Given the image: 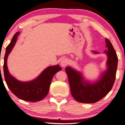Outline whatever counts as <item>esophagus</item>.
Segmentation results:
<instances>
[{
    "label": "esophagus",
    "mask_w": 125,
    "mask_h": 125,
    "mask_svg": "<svg viewBox=\"0 0 125 125\" xmlns=\"http://www.w3.org/2000/svg\"><path fill=\"white\" fill-rule=\"evenodd\" d=\"M68 60L66 58L62 59V60L60 61V65H61V66L62 67H65L68 64Z\"/></svg>",
    "instance_id": "obj_1"
}]
</instances>
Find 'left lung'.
Here are the masks:
<instances>
[{"instance_id":"obj_1","label":"left lung","mask_w":125,"mask_h":125,"mask_svg":"<svg viewBox=\"0 0 125 125\" xmlns=\"http://www.w3.org/2000/svg\"><path fill=\"white\" fill-rule=\"evenodd\" d=\"M105 41L107 49L104 52L108 56L107 61L108 68L97 82L94 83L86 82L80 73L71 67H66L65 69L71 93L74 98L79 102H97L104 97L114 85L117 68L118 57L110 41L107 38H105ZM93 52L98 53L95 51Z\"/></svg>"}]
</instances>
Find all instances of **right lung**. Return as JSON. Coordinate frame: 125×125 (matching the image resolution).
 Returning a JSON list of instances; mask_svg holds the SVG:
<instances>
[{
	"label": "right lung",
	"mask_w": 125,
	"mask_h": 125,
	"mask_svg": "<svg viewBox=\"0 0 125 125\" xmlns=\"http://www.w3.org/2000/svg\"><path fill=\"white\" fill-rule=\"evenodd\" d=\"M20 33V32L15 33L10 43L6 48L3 65L5 80L10 91L18 98L26 101L38 102L43 99L47 95L52 79L57 72L61 70V68L59 65L49 66L37 78L27 82H20L11 76L8 69L7 58Z\"/></svg>",
	"instance_id": "add662e5"
}]
</instances>
